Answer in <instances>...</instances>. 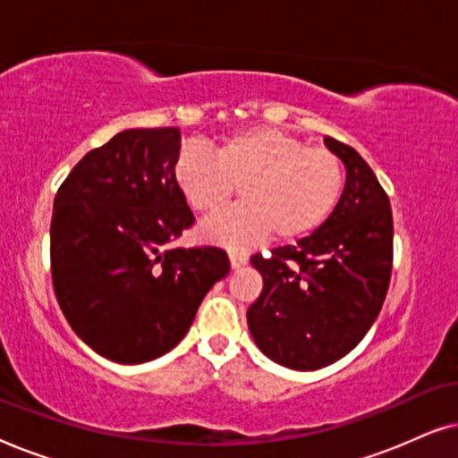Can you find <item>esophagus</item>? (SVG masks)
Instances as JSON below:
<instances>
[{"label":"esophagus","mask_w":458,"mask_h":458,"mask_svg":"<svg viewBox=\"0 0 458 458\" xmlns=\"http://www.w3.org/2000/svg\"><path fill=\"white\" fill-rule=\"evenodd\" d=\"M229 262H231V268H240L248 262V256L242 254V252H235V250H231Z\"/></svg>","instance_id":"obj_1"}]
</instances>
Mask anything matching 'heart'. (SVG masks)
Returning a JSON list of instances; mask_svg holds the SVG:
<instances>
[{
  "instance_id": "obj_1",
  "label": "heart",
  "mask_w": 458,
  "mask_h": 458,
  "mask_svg": "<svg viewBox=\"0 0 458 458\" xmlns=\"http://www.w3.org/2000/svg\"><path fill=\"white\" fill-rule=\"evenodd\" d=\"M173 179L187 204L215 215L240 187L242 206L202 225V235L229 246L304 240L334 215L344 191L342 160L329 149L268 127L235 131L215 156L196 143L181 148Z\"/></svg>"
}]
</instances>
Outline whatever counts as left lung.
<instances>
[{
    "instance_id": "8db88e82",
    "label": "left lung",
    "mask_w": 458,
    "mask_h": 458,
    "mask_svg": "<svg viewBox=\"0 0 458 458\" xmlns=\"http://www.w3.org/2000/svg\"><path fill=\"white\" fill-rule=\"evenodd\" d=\"M325 146L344 162L346 183L329 221L271 259H250L262 292L248 327L268 359L317 371L346 356L377 318L392 273V210L360 154L334 137Z\"/></svg>"
}]
</instances>
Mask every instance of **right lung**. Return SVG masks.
I'll return each mask as SVG.
<instances>
[{
	"label": "right lung",
	"mask_w": 458,
	"mask_h": 458,
	"mask_svg": "<svg viewBox=\"0 0 458 458\" xmlns=\"http://www.w3.org/2000/svg\"><path fill=\"white\" fill-rule=\"evenodd\" d=\"M181 131L127 129L79 160L54 199L49 254L58 304L104 359L140 365L171 352L210 287L218 248H168L193 215L173 179Z\"/></svg>",
	"instance_id": "obj_1"
}]
</instances>
